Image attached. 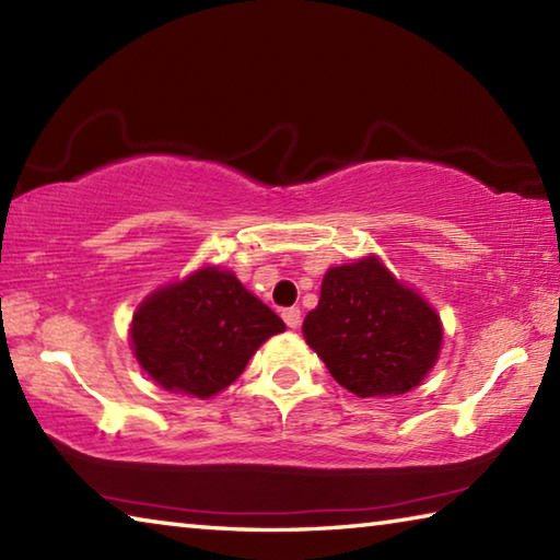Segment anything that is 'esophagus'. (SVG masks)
I'll return each instance as SVG.
<instances>
[{"instance_id": "obj_1", "label": "esophagus", "mask_w": 560, "mask_h": 560, "mask_svg": "<svg viewBox=\"0 0 560 560\" xmlns=\"http://www.w3.org/2000/svg\"><path fill=\"white\" fill-rule=\"evenodd\" d=\"M281 318L287 320L289 328H299V324H301V311H299L296 306L283 308V311H281Z\"/></svg>"}]
</instances>
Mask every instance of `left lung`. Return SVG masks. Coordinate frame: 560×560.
<instances>
[{"label":"left lung","instance_id":"obj_1","mask_svg":"<svg viewBox=\"0 0 560 560\" xmlns=\"http://www.w3.org/2000/svg\"><path fill=\"white\" fill-rule=\"evenodd\" d=\"M303 338L346 390L383 397L424 381L440 355L442 324L420 293L402 287L381 259L365 257L326 271Z\"/></svg>","mask_w":560,"mask_h":560}]
</instances>
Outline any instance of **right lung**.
Instances as JSON below:
<instances>
[{
	"instance_id": "obj_1",
	"label": "right lung",
	"mask_w": 560,
	"mask_h": 560,
	"mask_svg": "<svg viewBox=\"0 0 560 560\" xmlns=\"http://www.w3.org/2000/svg\"><path fill=\"white\" fill-rule=\"evenodd\" d=\"M283 320L232 271L205 267L140 303L130 346L153 381L173 393L217 395L232 385Z\"/></svg>"
}]
</instances>
